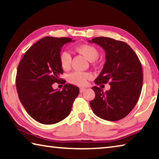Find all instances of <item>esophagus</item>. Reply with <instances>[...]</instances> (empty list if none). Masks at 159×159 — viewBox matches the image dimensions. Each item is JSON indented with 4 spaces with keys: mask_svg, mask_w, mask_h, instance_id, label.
<instances>
[{
    "mask_svg": "<svg viewBox=\"0 0 159 159\" xmlns=\"http://www.w3.org/2000/svg\"><path fill=\"white\" fill-rule=\"evenodd\" d=\"M85 90V88H80V93H83V92H84Z\"/></svg>",
    "mask_w": 159,
    "mask_h": 159,
    "instance_id": "34e87169",
    "label": "esophagus"
}]
</instances>
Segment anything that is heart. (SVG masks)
<instances>
[{
  "mask_svg": "<svg viewBox=\"0 0 159 159\" xmlns=\"http://www.w3.org/2000/svg\"><path fill=\"white\" fill-rule=\"evenodd\" d=\"M76 50L83 55L88 61H93L98 58L99 52L95 47L91 45H81L76 48ZM71 61L70 54L66 51H62L60 54V63L63 69H68ZM91 78V74L87 72L75 71L70 74L68 76L69 81L72 84L83 86L85 85Z\"/></svg>",
  "mask_w": 159,
  "mask_h": 159,
  "instance_id": "heart-1",
  "label": "heart"
}]
</instances>
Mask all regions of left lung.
<instances>
[{
    "instance_id": "1",
    "label": "left lung",
    "mask_w": 159,
    "mask_h": 159,
    "mask_svg": "<svg viewBox=\"0 0 159 159\" xmlns=\"http://www.w3.org/2000/svg\"><path fill=\"white\" fill-rule=\"evenodd\" d=\"M89 42L99 45L106 52V62L95 83L111 85L106 92L98 86L93 87L95 97L90 105L102 119H122L133 110L140 95L143 80L140 61L125 42L107 37H96Z\"/></svg>"
}]
</instances>
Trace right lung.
Returning a JSON list of instances; mask_svg holds the SVG:
<instances>
[{
	"label": "right lung",
	"mask_w": 159,
	"mask_h": 159,
	"mask_svg": "<svg viewBox=\"0 0 159 159\" xmlns=\"http://www.w3.org/2000/svg\"><path fill=\"white\" fill-rule=\"evenodd\" d=\"M70 38L44 37L24 55L18 65L16 87L26 112L43 124H55L67 117L79 94L77 86L65 84L62 90H54L55 83H65L60 78L61 48Z\"/></svg>",
	"instance_id": "right-lung-1"
}]
</instances>
